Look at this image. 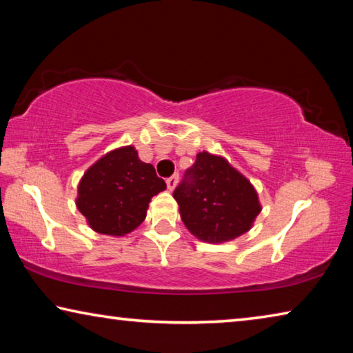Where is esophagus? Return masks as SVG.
I'll list each match as a JSON object with an SVG mask.
<instances>
[{
    "instance_id": "obj_1",
    "label": "esophagus",
    "mask_w": 353,
    "mask_h": 353,
    "mask_svg": "<svg viewBox=\"0 0 353 353\" xmlns=\"http://www.w3.org/2000/svg\"><path fill=\"white\" fill-rule=\"evenodd\" d=\"M177 181H179V174H172L171 177L166 179V185H168V190H170V191H172V190L176 188Z\"/></svg>"
}]
</instances>
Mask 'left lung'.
Wrapping results in <instances>:
<instances>
[{"label":"left lung","mask_w":353,"mask_h":353,"mask_svg":"<svg viewBox=\"0 0 353 353\" xmlns=\"http://www.w3.org/2000/svg\"><path fill=\"white\" fill-rule=\"evenodd\" d=\"M172 196L185 227L207 243H224L246 234L261 210L248 179L225 159L208 152L196 155Z\"/></svg>","instance_id":"1"}]
</instances>
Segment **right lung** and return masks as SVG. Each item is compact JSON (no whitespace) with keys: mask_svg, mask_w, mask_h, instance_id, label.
Here are the masks:
<instances>
[{"mask_svg":"<svg viewBox=\"0 0 353 353\" xmlns=\"http://www.w3.org/2000/svg\"><path fill=\"white\" fill-rule=\"evenodd\" d=\"M166 188L151 163L134 146L105 154L87 170L77 188L76 205L98 234L121 236L146 218L152 196Z\"/></svg>","mask_w":353,"mask_h":353,"instance_id":"add662e5","label":"right lung"}]
</instances>
